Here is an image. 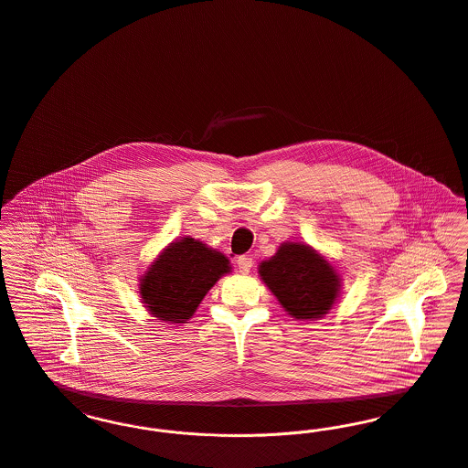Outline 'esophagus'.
I'll return each instance as SVG.
<instances>
[{
    "label": "esophagus",
    "instance_id": "esophagus-1",
    "mask_svg": "<svg viewBox=\"0 0 468 468\" xmlns=\"http://www.w3.org/2000/svg\"><path fill=\"white\" fill-rule=\"evenodd\" d=\"M237 267H239V271H240L242 274H248L252 267L251 256H239V258H237Z\"/></svg>",
    "mask_w": 468,
    "mask_h": 468
}]
</instances>
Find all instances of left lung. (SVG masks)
I'll return each mask as SVG.
<instances>
[{
    "label": "left lung",
    "mask_w": 468,
    "mask_h": 468,
    "mask_svg": "<svg viewBox=\"0 0 468 468\" xmlns=\"http://www.w3.org/2000/svg\"><path fill=\"white\" fill-rule=\"evenodd\" d=\"M263 283L295 319H319L333 306L338 276L310 246L288 242L260 265Z\"/></svg>",
    "instance_id": "8db88e82"
}]
</instances>
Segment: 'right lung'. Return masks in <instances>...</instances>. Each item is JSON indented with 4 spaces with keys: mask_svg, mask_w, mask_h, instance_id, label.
<instances>
[{
    "mask_svg": "<svg viewBox=\"0 0 468 468\" xmlns=\"http://www.w3.org/2000/svg\"><path fill=\"white\" fill-rule=\"evenodd\" d=\"M229 272V260L185 237L171 244L141 283L145 308L160 323H185L190 319L217 280Z\"/></svg>",
    "mask_w": 468,
    "mask_h": 468,
    "instance_id": "obj_1",
    "label": "right lung"
}]
</instances>
